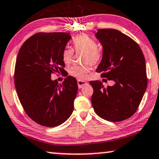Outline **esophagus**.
<instances>
[{
    "instance_id": "34e87169",
    "label": "esophagus",
    "mask_w": 159,
    "mask_h": 159,
    "mask_svg": "<svg viewBox=\"0 0 159 159\" xmlns=\"http://www.w3.org/2000/svg\"><path fill=\"white\" fill-rule=\"evenodd\" d=\"M77 84H78V86H79V88H82L83 86H85V85L87 84V82L85 81V80H78L77 81Z\"/></svg>"
}]
</instances>
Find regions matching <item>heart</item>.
<instances>
[{
	"label": "heart",
	"instance_id": "obj_1",
	"mask_svg": "<svg viewBox=\"0 0 159 159\" xmlns=\"http://www.w3.org/2000/svg\"><path fill=\"white\" fill-rule=\"evenodd\" d=\"M73 44L76 52H85L84 63L93 66L99 64L102 59V52L98 49L97 42L86 34H80L74 38ZM74 52L70 48H65L62 52V60L66 64H70L73 60ZM91 70L89 64L84 66H75L69 68L68 73L71 76L79 79H84Z\"/></svg>",
	"mask_w": 159,
	"mask_h": 159
}]
</instances>
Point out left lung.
I'll use <instances>...</instances> for the list:
<instances>
[{
  "label": "left lung",
  "instance_id": "obj_1",
  "mask_svg": "<svg viewBox=\"0 0 159 159\" xmlns=\"http://www.w3.org/2000/svg\"><path fill=\"white\" fill-rule=\"evenodd\" d=\"M95 35L103 47L96 71L115 84L104 87L99 80L89 82L93 89L92 106L102 119L123 121L137 111L147 88L143 53L137 42L117 30L99 29Z\"/></svg>",
  "mask_w": 159,
  "mask_h": 159
}]
</instances>
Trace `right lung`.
Returning <instances> with one entry per match:
<instances>
[{
	"mask_svg": "<svg viewBox=\"0 0 159 159\" xmlns=\"http://www.w3.org/2000/svg\"><path fill=\"white\" fill-rule=\"evenodd\" d=\"M70 38L69 33H36L18 53L14 70L18 97L26 115L42 126H58L73 112L76 79L68 76L60 84L51 80L53 73L65 70L62 52Z\"/></svg>",
	"mask_w": 159,
	"mask_h": 159,
	"instance_id": "obj_1",
	"label": "right lung"
}]
</instances>
